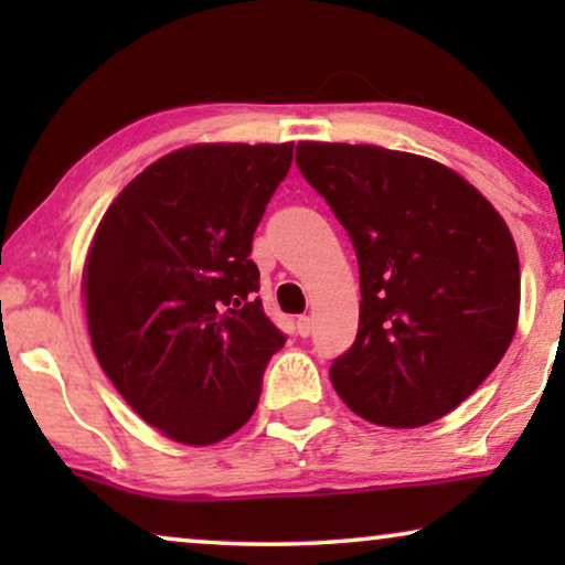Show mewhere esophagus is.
Masks as SVG:
<instances>
[{"label": "esophagus", "mask_w": 565, "mask_h": 565, "mask_svg": "<svg viewBox=\"0 0 565 565\" xmlns=\"http://www.w3.org/2000/svg\"><path fill=\"white\" fill-rule=\"evenodd\" d=\"M296 331L300 337H308L313 331V319L311 316H300V319L296 321Z\"/></svg>", "instance_id": "obj_1"}]
</instances>
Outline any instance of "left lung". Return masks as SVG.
Masks as SVG:
<instances>
[{
	"mask_svg": "<svg viewBox=\"0 0 565 565\" xmlns=\"http://www.w3.org/2000/svg\"><path fill=\"white\" fill-rule=\"evenodd\" d=\"M296 164L360 265L358 339L329 370L339 398L393 429L450 414L516 329L520 257L504 218L460 174L416 153L303 141Z\"/></svg>",
	"mask_w": 565,
	"mask_h": 565,
	"instance_id": "8db88e82",
	"label": "left lung"
}]
</instances>
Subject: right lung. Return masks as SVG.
I'll list each match as a JSON object with an SVG mask.
<instances>
[{
  "label": "right lung",
  "mask_w": 565,
  "mask_h": 565,
  "mask_svg": "<svg viewBox=\"0 0 565 565\" xmlns=\"http://www.w3.org/2000/svg\"><path fill=\"white\" fill-rule=\"evenodd\" d=\"M292 143H200L146 167L107 207L84 265L95 354L128 406L184 445L249 422L285 334L252 238Z\"/></svg>",
  "instance_id": "obj_1"
}]
</instances>
